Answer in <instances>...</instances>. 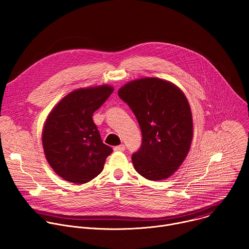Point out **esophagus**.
Returning <instances> with one entry per match:
<instances>
[{
    "instance_id": "34e87169",
    "label": "esophagus",
    "mask_w": 249,
    "mask_h": 249,
    "mask_svg": "<svg viewBox=\"0 0 249 249\" xmlns=\"http://www.w3.org/2000/svg\"><path fill=\"white\" fill-rule=\"evenodd\" d=\"M114 152H124L125 151V146L124 145H119L113 148Z\"/></svg>"
}]
</instances>
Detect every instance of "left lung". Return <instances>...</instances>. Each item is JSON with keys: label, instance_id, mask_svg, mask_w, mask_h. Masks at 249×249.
<instances>
[{"label": "left lung", "instance_id": "obj_1", "mask_svg": "<svg viewBox=\"0 0 249 249\" xmlns=\"http://www.w3.org/2000/svg\"><path fill=\"white\" fill-rule=\"evenodd\" d=\"M135 114L142 145L133 154L136 171L149 180L168 178L185 160L193 137L192 113L183 91L158 78L134 80L118 90Z\"/></svg>", "mask_w": 249, "mask_h": 249}]
</instances>
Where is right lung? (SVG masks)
<instances>
[{"mask_svg": "<svg viewBox=\"0 0 249 249\" xmlns=\"http://www.w3.org/2000/svg\"><path fill=\"white\" fill-rule=\"evenodd\" d=\"M113 90L107 85L76 89L49 113L42 130L43 150L48 163L63 179L83 184L102 171L112 149L102 143L92 114Z\"/></svg>", "mask_w": 249, "mask_h": 249, "instance_id": "add662e5", "label": "right lung"}]
</instances>
